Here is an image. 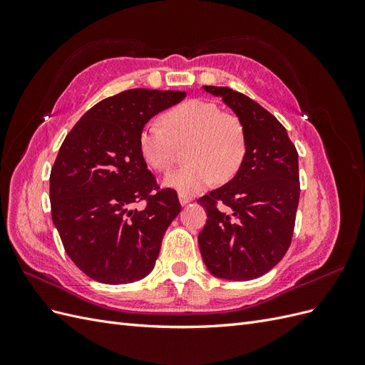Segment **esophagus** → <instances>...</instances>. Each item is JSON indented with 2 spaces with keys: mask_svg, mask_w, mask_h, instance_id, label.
Returning <instances> with one entry per match:
<instances>
[{
  "mask_svg": "<svg viewBox=\"0 0 365 365\" xmlns=\"http://www.w3.org/2000/svg\"><path fill=\"white\" fill-rule=\"evenodd\" d=\"M178 197H180V202H181V205H185V204H189L193 197L192 196H189V195H185V193H180L178 195Z\"/></svg>",
  "mask_w": 365,
  "mask_h": 365,
  "instance_id": "1",
  "label": "esophagus"
}]
</instances>
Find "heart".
<instances>
[{
	"mask_svg": "<svg viewBox=\"0 0 365 365\" xmlns=\"http://www.w3.org/2000/svg\"><path fill=\"white\" fill-rule=\"evenodd\" d=\"M160 121H149L140 132V152L150 169L165 173L178 157V146L189 145L178 170L164 178V185L180 193L195 195L216 178H233L244 163L247 135L242 121L222 113L216 103L193 98L169 109Z\"/></svg>",
	"mask_w": 365,
	"mask_h": 365,
	"instance_id": "1",
	"label": "heart"
}]
</instances>
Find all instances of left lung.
Returning <instances> with one entry per match:
<instances>
[{
    "instance_id": "8db88e82",
    "label": "left lung",
    "mask_w": 365,
    "mask_h": 365,
    "mask_svg": "<svg viewBox=\"0 0 365 365\" xmlns=\"http://www.w3.org/2000/svg\"><path fill=\"white\" fill-rule=\"evenodd\" d=\"M204 90L222 97L236 113L247 153L233 180L197 200L208 217L197 244L216 277L257 279L291 245L300 200L298 153L284 126L252 98L227 86Z\"/></svg>"
}]
</instances>
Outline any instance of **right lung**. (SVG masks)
I'll return each instance as SVG.
<instances>
[{"mask_svg": "<svg viewBox=\"0 0 365 365\" xmlns=\"http://www.w3.org/2000/svg\"><path fill=\"white\" fill-rule=\"evenodd\" d=\"M182 91L128 90L94 105L65 137L50 173L51 217L68 257L96 282L148 275L161 240L181 212L178 195L160 189L140 152L148 121ZM145 202L143 210L131 205Z\"/></svg>", "mask_w": 365, "mask_h": 365, "instance_id": "1", "label": "right lung"}]
</instances>
